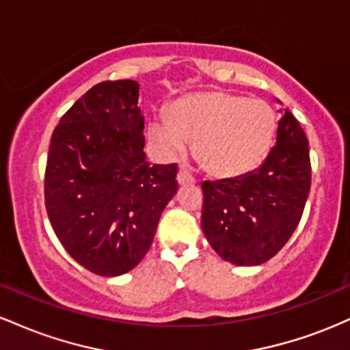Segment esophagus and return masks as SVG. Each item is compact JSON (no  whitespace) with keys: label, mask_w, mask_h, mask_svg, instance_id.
I'll use <instances>...</instances> for the list:
<instances>
[{"label":"esophagus","mask_w":350,"mask_h":350,"mask_svg":"<svg viewBox=\"0 0 350 350\" xmlns=\"http://www.w3.org/2000/svg\"><path fill=\"white\" fill-rule=\"evenodd\" d=\"M178 183L180 186H186V184H196V179L189 174L187 171H179L178 172Z\"/></svg>","instance_id":"obj_1"}]
</instances>
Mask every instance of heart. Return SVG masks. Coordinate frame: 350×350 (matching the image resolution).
<instances>
[{
    "instance_id": "b5f03b06",
    "label": "heart",
    "mask_w": 350,
    "mask_h": 350,
    "mask_svg": "<svg viewBox=\"0 0 350 350\" xmlns=\"http://www.w3.org/2000/svg\"><path fill=\"white\" fill-rule=\"evenodd\" d=\"M276 133V113L263 100L224 90L187 94L170 107L167 118L152 120L150 136L170 156L194 154L208 174L234 179L267 159Z\"/></svg>"
}]
</instances>
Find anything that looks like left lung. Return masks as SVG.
I'll return each mask as SVG.
<instances>
[{"instance_id": "left-lung-1", "label": "left lung", "mask_w": 350, "mask_h": 350, "mask_svg": "<svg viewBox=\"0 0 350 350\" xmlns=\"http://www.w3.org/2000/svg\"><path fill=\"white\" fill-rule=\"evenodd\" d=\"M311 187L308 138L284 110L276 144L260 167L202 183V232L220 258L255 267L275 256L298 227Z\"/></svg>"}]
</instances>
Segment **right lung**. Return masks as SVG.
<instances>
[{"instance_id": "add662e5", "label": "right lung", "mask_w": 350, "mask_h": 350, "mask_svg": "<svg viewBox=\"0 0 350 350\" xmlns=\"http://www.w3.org/2000/svg\"><path fill=\"white\" fill-rule=\"evenodd\" d=\"M138 97L135 80L97 83L51 138L44 179L51 226L72 258L100 276L142 262L178 192L176 164L146 161Z\"/></svg>"}]
</instances>
